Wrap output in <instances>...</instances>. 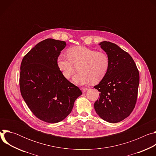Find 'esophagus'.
<instances>
[{
	"label": "esophagus",
	"instance_id": "1",
	"mask_svg": "<svg viewBox=\"0 0 156 156\" xmlns=\"http://www.w3.org/2000/svg\"><path fill=\"white\" fill-rule=\"evenodd\" d=\"M81 90L83 93H85L87 90V88H86V87H81Z\"/></svg>",
	"mask_w": 156,
	"mask_h": 156
}]
</instances>
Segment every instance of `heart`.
I'll use <instances>...</instances> for the list:
<instances>
[{
  "mask_svg": "<svg viewBox=\"0 0 156 156\" xmlns=\"http://www.w3.org/2000/svg\"><path fill=\"white\" fill-rule=\"evenodd\" d=\"M67 55L60 54L57 58L59 70L65 78H70L75 66L79 72L73 76L74 83L86 84L99 83L107 75L110 65L108 55L84 46H75L67 50Z\"/></svg>",
  "mask_w": 156,
  "mask_h": 156,
  "instance_id": "obj_1",
  "label": "heart"
}]
</instances>
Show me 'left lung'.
<instances>
[{"mask_svg":"<svg viewBox=\"0 0 156 156\" xmlns=\"http://www.w3.org/2000/svg\"><path fill=\"white\" fill-rule=\"evenodd\" d=\"M99 45L108 55L110 65L104 79L94 86L101 92L94 107L102 119L115 123L128 117L135 107L139 72L131 55L117 44L102 41Z\"/></svg>","mask_w":156,"mask_h":156,"instance_id":"obj_1","label":"left lung"}]
</instances>
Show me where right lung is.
<instances>
[{"label": "right lung", "instance_id": "right-lung-1", "mask_svg": "<svg viewBox=\"0 0 156 156\" xmlns=\"http://www.w3.org/2000/svg\"><path fill=\"white\" fill-rule=\"evenodd\" d=\"M66 46L65 41L46 39L32 48L21 63V96L33 114L48 123L65 119L82 94L78 87L63 76L57 64Z\"/></svg>", "mask_w": 156, "mask_h": 156}]
</instances>
